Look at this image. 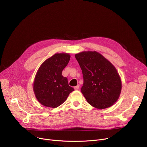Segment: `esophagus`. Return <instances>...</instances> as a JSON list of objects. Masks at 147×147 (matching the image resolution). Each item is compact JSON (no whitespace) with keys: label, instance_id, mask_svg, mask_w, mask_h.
I'll use <instances>...</instances> for the list:
<instances>
[{"label":"esophagus","instance_id":"1","mask_svg":"<svg viewBox=\"0 0 147 147\" xmlns=\"http://www.w3.org/2000/svg\"><path fill=\"white\" fill-rule=\"evenodd\" d=\"M74 89L76 90H78L79 89V85H78V86H75L74 88Z\"/></svg>","mask_w":147,"mask_h":147}]
</instances>
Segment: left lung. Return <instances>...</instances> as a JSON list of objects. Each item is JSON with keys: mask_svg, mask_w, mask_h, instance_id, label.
I'll list each match as a JSON object with an SVG mask.
<instances>
[{"mask_svg": "<svg viewBox=\"0 0 147 147\" xmlns=\"http://www.w3.org/2000/svg\"><path fill=\"white\" fill-rule=\"evenodd\" d=\"M75 57L82 69L83 85L81 92L88 102L98 109H105L117 102L122 83L117 69L96 51H83Z\"/></svg>", "mask_w": 147, "mask_h": 147, "instance_id": "left-lung-1", "label": "left lung"}]
</instances>
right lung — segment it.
<instances>
[{
	"mask_svg": "<svg viewBox=\"0 0 147 147\" xmlns=\"http://www.w3.org/2000/svg\"><path fill=\"white\" fill-rule=\"evenodd\" d=\"M70 59L68 53H57L46 59L36 74L33 84L37 101L43 106L57 108L63 104L74 89L68 85L62 71Z\"/></svg>",
	"mask_w": 147,
	"mask_h": 147,
	"instance_id": "obj_1",
	"label": "right lung"
}]
</instances>
